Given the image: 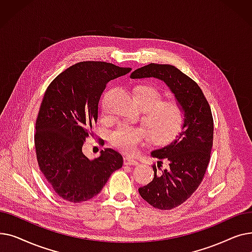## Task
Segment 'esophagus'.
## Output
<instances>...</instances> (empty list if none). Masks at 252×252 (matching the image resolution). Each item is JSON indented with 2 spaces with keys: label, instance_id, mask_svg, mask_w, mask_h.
<instances>
[{
  "label": "esophagus",
  "instance_id": "obj_1",
  "mask_svg": "<svg viewBox=\"0 0 252 252\" xmlns=\"http://www.w3.org/2000/svg\"><path fill=\"white\" fill-rule=\"evenodd\" d=\"M124 163H125V165H137L139 162L136 159H134V158H131L129 156H126L124 159Z\"/></svg>",
  "mask_w": 252,
  "mask_h": 252
}]
</instances>
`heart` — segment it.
Wrapping results in <instances>:
<instances>
[{
	"instance_id": "b5f03b06",
	"label": "heart",
	"mask_w": 252,
	"mask_h": 252,
	"mask_svg": "<svg viewBox=\"0 0 252 252\" xmlns=\"http://www.w3.org/2000/svg\"><path fill=\"white\" fill-rule=\"evenodd\" d=\"M135 100L144 110L142 122L148 128L143 126L118 125L109 135V142L114 148L133 154L149 137L155 145L162 146L181 134L187 119L186 109L181 102L163 100L162 93L149 85L136 89Z\"/></svg>"
}]
</instances>
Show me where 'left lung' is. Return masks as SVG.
Instances as JSON below:
<instances>
[{
	"label": "left lung",
	"instance_id": "obj_1",
	"mask_svg": "<svg viewBox=\"0 0 252 252\" xmlns=\"http://www.w3.org/2000/svg\"><path fill=\"white\" fill-rule=\"evenodd\" d=\"M131 78L155 77L163 81L187 112L182 133L166 146L151 154L154 178L139 193L151 206L168 210L186 201L201 184L210 159L214 143V118L202 90L191 77L168 64L150 63L136 69ZM163 161L167 169L160 168ZM157 169H161L158 173Z\"/></svg>",
	"mask_w": 252,
	"mask_h": 252
}]
</instances>
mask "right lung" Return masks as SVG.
<instances>
[{
	"label": "right lung",
	"instance_id": "1",
	"mask_svg": "<svg viewBox=\"0 0 252 252\" xmlns=\"http://www.w3.org/2000/svg\"><path fill=\"white\" fill-rule=\"evenodd\" d=\"M131 68L102 61L76 63L47 88L35 122L34 146L39 170L62 199L79 203L99 194L124 163L121 153L105 149L94 160L83 145L98 119L106 85Z\"/></svg>",
	"mask_w": 252,
	"mask_h": 252
}]
</instances>
